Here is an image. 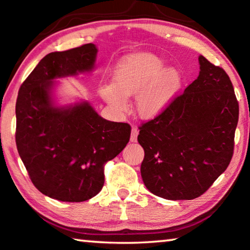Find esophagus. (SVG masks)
I'll return each mask as SVG.
<instances>
[{
    "label": "esophagus",
    "instance_id": "esophagus-1",
    "mask_svg": "<svg viewBox=\"0 0 250 250\" xmlns=\"http://www.w3.org/2000/svg\"><path fill=\"white\" fill-rule=\"evenodd\" d=\"M138 134H139V130L137 128H132L131 129V135H130V141L131 142H137L138 139Z\"/></svg>",
    "mask_w": 250,
    "mask_h": 250
}]
</instances>
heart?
<instances>
[{
    "label": "heart",
    "mask_w": 250,
    "mask_h": 250,
    "mask_svg": "<svg viewBox=\"0 0 250 250\" xmlns=\"http://www.w3.org/2000/svg\"><path fill=\"white\" fill-rule=\"evenodd\" d=\"M158 55L138 52L125 56L112 73V83L100 87L105 104L119 113L129 110V97L142 119H154L166 111L182 86V74Z\"/></svg>",
    "instance_id": "1"
}]
</instances>
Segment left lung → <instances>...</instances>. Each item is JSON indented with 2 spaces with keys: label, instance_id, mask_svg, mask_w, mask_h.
<instances>
[{
  "label": "left lung",
  "instance_id": "1",
  "mask_svg": "<svg viewBox=\"0 0 250 250\" xmlns=\"http://www.w3.org/2000/svg\"><path fill=\"white\" fill-rule=\"evenodd\" d=\"M200 75L162 115L140 126L143 183L166 200H193L226 170L238 101L228 75L200 55Z\"/></svg>",
  "mask_w": 250,
  "mask_h": 250
}]
</instances>
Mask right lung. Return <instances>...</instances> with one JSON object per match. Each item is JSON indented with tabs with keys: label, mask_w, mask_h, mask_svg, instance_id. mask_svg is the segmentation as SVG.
Wrapping results in <instances>:
<instances>
[{
	"label": "right lung",
	"mask_w": 250,
	"mask_h": 250,
	"mask_svg": "<svg viewBox=\"0 0 250 250\" xmlns=\"http://www.w3.org/2000/svg\"><path fill=\"white\" fill-rule=\"evenodd\" d=\"M97 46L86 44L42 59L16 100V146L33 184L62 202H83L104 183V166L129 142L131 128L104 119L89 101L59 104L57 79L95 69Z\"/></svg>",
	"instance_id": "right-lung-1"
}]
</instances>
